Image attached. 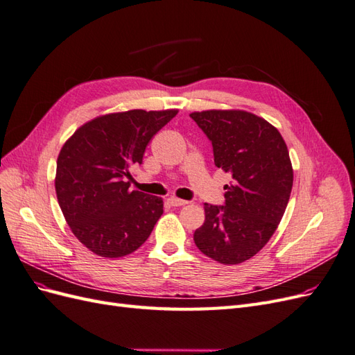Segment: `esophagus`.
Returning <instances> with one entry per match:
<instances>
[{
	"mask_svg": "<svg viewBox=\"0 0 355 355\" xmlns=\"http://www.w3.org/2000/svg\"><path fill=\"white\" fill-rule=\"evenodd\" d=\"M168 202H170V206H173V207H180V206H185V204H188V201L180 200L178 197H170Z\"/></svg>",
	"mask_w": 355,
	"mask_h": 355,
	"instance_id": "obj_1",
	"label": "esophagus"
}]
</instances>
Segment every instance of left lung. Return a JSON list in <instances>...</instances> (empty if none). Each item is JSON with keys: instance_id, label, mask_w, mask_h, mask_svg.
Segmentation results:
<instances>
[{"instance_id": "left-lung-1", "label": "left lung", "mask_w": 355, "mask_h": 355, "mask_svg": "<svg viewBox=\"0 0 355 355\" xmlns=\"http://www.w3.org/2000/svg\"><path fill=\"white\" fill-rule=\"evenodd\" d=\"M213 145L214 164L232 175L225 206L204 204L206 219L194 232L213 261L237 265L270 241L286 211L293 168L283 136L263 118L241 110L189 114Z\"/></svg>"}]
</instances>
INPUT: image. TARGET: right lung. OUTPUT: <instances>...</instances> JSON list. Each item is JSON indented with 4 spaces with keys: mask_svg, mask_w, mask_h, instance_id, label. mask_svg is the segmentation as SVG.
Returning a JSON list of instances; mask_svg holds the SVG:
<instances>
[{
    "mask_svg": "<svg viewBox=\"0 0 355 355\" xmlns=\"http://www.w3.org/2000/svg\"><path fill=\"white\" fill-rule=\"evenodd\" d=\"M178 110H132L78 127L58 157L55 188L72 234L102 257L137 250L163 214V198L130 189V168ZM129 180L127 181L126 179Z\"/></svg>",
    "mask_w": 355,
    "mask_h": 355,
    "instance_id": "obj_1",
    "label": "right lung"
}]
</instances>
